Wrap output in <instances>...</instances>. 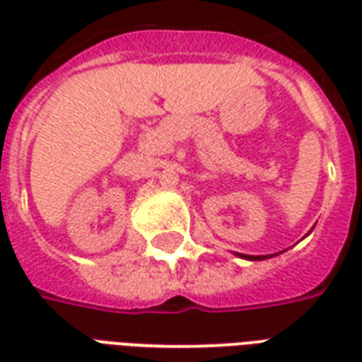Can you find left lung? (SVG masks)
Returning a JSON list of instances; mask_svg holds the SVG:
<instances>
[{"label": "left lung", "mask_w": 362, "mask_h": 362, "mask_svg": "<svg viewBox=\"0 0 362 362\" xmlns=\"http://www.w3.org/2000/svg\"><path fill=\"white\" fill-rule=\"evenodd\" d=\"M238 258H244V259H250V262H256V259H267V258H273L275 254H269V256H248V254H236Z\"/></svg>", "instance_id": "1"}]
</instances>
